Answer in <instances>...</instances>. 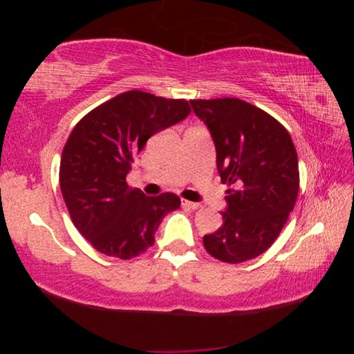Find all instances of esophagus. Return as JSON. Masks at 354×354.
<instances>
[{"instance_id": "obj_1", "label": "esophagus", "mask_w": 354, "mask_h": 354, "mask_svg": "<svg viewBox=\"0 0 354 354\" xmlns=\"http://www.w3.org/2000/svg\"><path fill=\"white\" fill-rule=\"evenodd\" d=\"M181 205H183L184 207L192 209V211H195V209H198V207L201 206L200 203H194V201H187V200H181Z\"/></svg>"}]
</instances>
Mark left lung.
Segmentation results:
<instances>
[{
    "instance_id": "left-lung-1",
    "label": "left lung",
    "mask_w": 354,
    "mask_h": 354,
    "mask_svg": "<svg viewBox=\"0 0 354 354\" xmlns=\"http://www.w3.org/2000/svg\"><path fill=\"white\" fill-rule=\"evenodd\" d=\"M211 133L226 190L223 226L203 237L209 254L227 263L270 248L295 206L299 173L290 134L267 112L239 98L192 100Z\"/></svg>"
}]
</instances>
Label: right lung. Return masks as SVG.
<instances>
[{"label":"right lung","mask_w":354,"mask_h":354,"mask_svg":"<svg viewBox=\"0 0 354 354\" xmlns=\"http://www.w3.org/2000/svg\"><path fill=\"white\" fill-rule=\"evenodd\" d=\"M185 100L129 91L80 120L65 143L59 183L76 230L100 253L131 259L154 243L167 214L181 206L175 194L147 196L127 175L149 137L187 117Z\"/></svg>","instance_id":"1"}]
</instances>
